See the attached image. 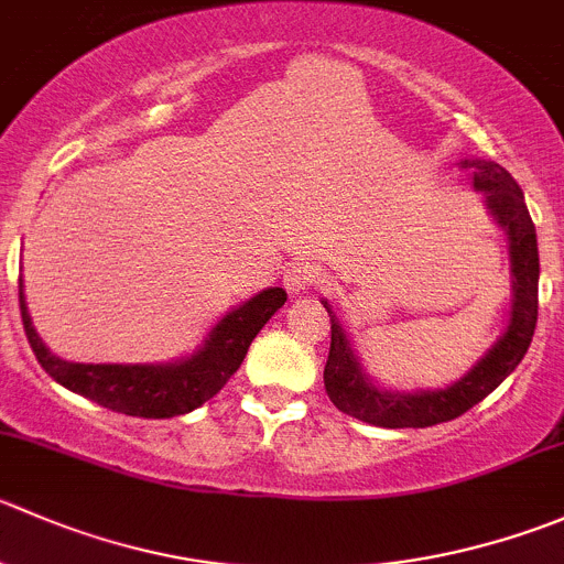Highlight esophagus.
<instances>
[{
	"mask_svg": "<svg viewBox=\"0 0 564 564\" xmlns=\"http://www.w3.org/2000/svg\"><path fill=\"white\" fill-rule=\"evenodd\" d=\"M316 278H319L316 267L311 264V261L297 259V261H292L286 270H283V286H286L289 292L297 294V292H305V289L314 286Z\"/></svg>",
	"mask_w": 564,
	"mask_h": 564,
	"instance_id": "esophagus-1",
	"label": "esophagus"
}]
</instances>
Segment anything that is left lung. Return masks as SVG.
I'll use <instances>...</instances> for the list:
<instances>
[{
    "label": "left lung",
    "mask_w": 564,
    "mask_h": 564,
    "mask_svg": "<svg viewBox=\"0 0 564 564\" xmlns=\"http://www.w3.org/2000/svg\"><path fill=\"white\" fill-rule=\"evenodd\" d=\"M463 167L471 171L474 187L485 193V206L490 209L494 220L505 228L507 242H510V264H512V311L510 325L505 336L494 344L488 355L468 371L466 377L441 391H380L375 382L360 369L358 358L352 352L347 333L341 322L330 314V352L325 364V391L330 402L341 413L352 419L375 424V427L402 430V427H433L441 421H452L482 402L490 391L501 386L507 377L516 371L532 344L534 325H538V234L529 217L527 200L516 178L496 162L466 160Z\"/></svg>",
    "instance_id": "left-lung-1"
}]
</instances>
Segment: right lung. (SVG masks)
<instances>
[{
  "label": "right lung",
  "mask_w": 564,
  "mask_h": 564,
  "mask_svg": "<svg viewBox=\"0 0 564 564\" xmlns=\"http://www.w3.org/2000/svg\"><path fill=\"white\" fill-rule=\"evenodd\" d=\"M286 303V292L278 286L264 289L239 308L228 311L212 333L204 347L178 364H70L48 352L46 344L32 327L26 314L24 289L19 283L21 322H24L26 341L35 352L37 364L48 377L79 397L93 399L101 408L115 413L140 415V419H173L209 402L228 382V377L242 366L250 341L259 336L261 327L272 319Z\"/></svg>",
  "instance_id": "right-lung-1"
}]
</instances>
